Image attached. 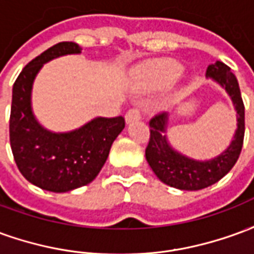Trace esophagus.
Masks as SVG:
<instances>
[{"mask_svg":"<svg viewBox=\"0 0 254 254\" xmlns=\"http://www.w3.org/2000/svg\"><path fill=\"white\" fill-rule=\"evenodd\" d=\"M140 117H141V113H140V110H138L137 107H132V109H129V110L127 111L125 120H127V122L129 124V122L140 120Z\"/></svg>","mask_w":254,"mask_h":254,"instance_id":"obj_1","label":"esophagus"}]
</instances>
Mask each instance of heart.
Here are the masks:
<instances>
[{
	"instance_id": "obj_1",
	"label": "heart",
	"mask_w": 254,
	"mask_h": 254,
	"mask_svg": "<svg viewBox=\"0 0 254 254\" xmlns=\"http://www.w3.org/2000/svg\"><path fill=\"white\" fill-rule=\"evenodd\" d=\"M182 65L174 60H160L144 67L140 83L145 88H163L181 76Z\"/></svg>"
}]
</instances>
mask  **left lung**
<instances>
[{
    "label": "left lung",
    "mask_w": 254,
    "mask_h": 254,
    "mask_svg": "<svg viewBox=\"0 0 254 254\" xmlns=\"http://www.w3.org/2000/svg\"><path fill=\"white\" fill-rule=\"evenodd\" d=\"M205 76L226 89L237 110V130L226 151L209 160L190 159L176 151L167 141L165 134L169 122L167 113L156 114L149 121V141L145 148L147 162L160 181L181 190H200L222 180L237 163L244 144L245 106L234 73L226 64L216 61L207 67Z\"/></svg>",
    "instance_id": "left-lung-1"
}]
</instances>
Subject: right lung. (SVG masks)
Listing matches in <instances>:
<instances>
[{
    "label": "right lung",
    "mask_w": 254,
    "mask_h": 254,
    "mask_svg": "<svg viewBox=\"0 0 254 254\" xmlns=\"http://www.w3.org/2000/svg\"><path fill=\"white\" fill-rule=\"evenodd\" d=\"M73 42L54 45L24 66L12 91L9 140L16 165L27 181L56 193L92 182L110 152L111 144L125 127L124 117H98L66 133L47 130L36 121L31 91L43 64L66 54H80Z\"/></svg>",
    "instance_id": "right-lung-1"
}]
</instances>
